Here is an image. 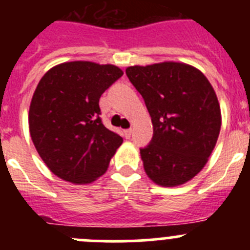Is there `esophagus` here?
<instances>
[{
  "mask_svg": "<svg viewBox=\"0 0 250 250\" xmlns=\"http://www.w3.org/2000/svg\"><path fill=\"white\" fill-rule=\"evenodd\" d=\"M131 132H132V130H131V129H126V130H124V138L130 139V136H131Z\"/></svg>",
  "mask_w": 250,
  "mask_h": 250,
  "instance_id": "34e87169",
  "label": "esophagus"
}]
</instances>
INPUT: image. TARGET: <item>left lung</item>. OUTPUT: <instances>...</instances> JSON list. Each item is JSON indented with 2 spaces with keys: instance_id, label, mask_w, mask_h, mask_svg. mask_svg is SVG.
I'll return each mask as SVG.
<instances>
[{
  "instance_id": "left-lung-1",
  "label": "left lung",
  "mask_w": 250,
  "mask_h": 250,
  "mask_svg": "<svg viewBox=\"0 0 250 250\" xmlns=\"http://www.w3.org/2000/svg\"><path fill=\"white\" fill-rule=\"evenodd\" d=\"M151 116L152 139L140 149L145 173L161 187H178L208 163L222 126L213 86L202 71L183 62L126 68Z\"/></svg>"
}]
</instances>
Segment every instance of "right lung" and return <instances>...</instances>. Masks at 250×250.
Here are the masks:
<instances>
[{"instance_id":"obj_1","label":"right lung","mask_w":250,"mask_h":250,"mask_svg":"<svg viewBox=\"0 0 250 250\" xmlns=\"http://www.w3.org/2000/svg\"><path fill=\"white\" fill-rule=\"evenodd\" d=\"M123 74L118 66L72 61L40 80L28 125L39 155L55 175L86 184L105 173L123 138L104 126L99 100Z\"/></svg>"}]
</instances>
